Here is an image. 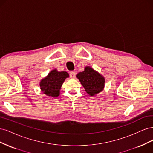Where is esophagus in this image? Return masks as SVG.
<instances>
[{"instance_id":"34e87169","label":"esophagus","mask_w":153,"mask_h":153,"mask_svg":"<svg viewBox=\"0 0 153 153\" xmlns=\"http://www.w3.org/2000/svg\"><path fill=\"white\" fill-rule=\"evenodd\" d=\"M69 76H70V77L71 78H73V79H74V78H75L76 76V72L75 71L71 72L70 74H69Z\"/></svg>"}]
</instances>
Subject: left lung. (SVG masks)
<instances>
[{
	"label": "left lung",
	"instance_id": "8db88e82",
	"mask_svg": "<svg viewBox=\"0 0 153 153\" xmlns=\"http://www.w3.org/2000/svg\"><path fill=\"white\" fill-rule=\"evenodd\" d=\"M76 78L90 96L98 94L105 88V77L90 66H85L84 71L77 74Z\"/></svg>",
	"mask_w": 153,
	"mask_h": 153
}]
</instances>
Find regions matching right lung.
<instances>
[{
  "instance_id": "right-lung-1",
  "label": "right lung",
  "mask_w": 153,
  "mask_h": 153,
  "mask_svg": "<svg viewBox=\"0 0 153 153\" xmlns=\"http://www.w3.org/2000/svg\"><path fill=\"white\" fill-rule=\"evenodd\" d=\"M69 76V74L66 71H59L57 69H52L47 76L41 80L40 89L45 95L57 98L60 95V91L64 80Z\"/></svg>"
}]
</instances>
